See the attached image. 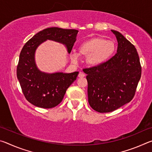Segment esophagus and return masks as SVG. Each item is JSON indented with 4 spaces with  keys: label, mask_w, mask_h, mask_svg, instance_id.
<instances>
[{
    "label": "esophagus",
    "mask_w": 152,
    "mask_h": 152,
    "mask_svg": "<svg viewBox=\"0 0 152 152\" xmlns=\"http://www.w3.org/2000/svg\"><path fill=\"white\" fill-rule=\"evenodd\" d=\"M84 74L83 72H80L79 74H78V77L79 78H82V77H84Z\"/></svg>",
    "instance_id": "1"
}]
</instances>
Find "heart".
Returning a JSON list of instances; mask_svg holds the SVG:
<instances>
[{"label": "heart", "mask_w": 152, "mask_h": 152, "mask_svg": "<svg viewBox=\"0 0 152 152\" xmlns=\"http://www.w3.org/2000/svg\"><path fill=\"white\" fill-rule=\"evenodd\" d=\"M115 50L113 41L107 40L101 37H93L82 43L78 47L79 53L86 56V61L91 66H98L105 62ZM71 59L74 62L79 60V54L76 52L71 53Z\"/></svg>", "instance_id": "1"}]
</instances>
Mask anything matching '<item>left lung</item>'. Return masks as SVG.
Returning a JSON list of instances; mask_svg holds the SVG:
<instances>
[{
	"label": "left lung",
	"instance_id": "1",
	"mask_svg": "<svg viewBox=\"0 0 152 152\" xmlns=\"http://www.w3.org/2000/svg\"><path fill=\"white\" fill-rule=\"evenodd\" d=\"M117 38V53L98 66L83 69L87 74L90 106L99 113H109L129 102L141 75L137 50L121 33L111 30Z\"/></svg>",
	"mask_w": 152,
	"mask_h": 152
}]
</instances>
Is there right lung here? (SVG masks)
<instances>
[{
	"instance_id": "1",
	"label": "right lung",
	"mask_w": 152,
	"mask_h": 152,
	"mask_svg": "<svg viewBox=\"0 0 152 152\" xmlns=\"http://www.w3.org/2000/svg\"><path fill=\"white\" fill-rule=\"evenodd\" d=\"M78 32L76 29L47 28L35 34L24 45L20 53L17 76L23 93L30 103L51 109L62 101L66 90L76 80L79 72H42L36 66L35 53L41 43L49 39L65 45L70 53Z\"/></svg>"
}]
</instances>
